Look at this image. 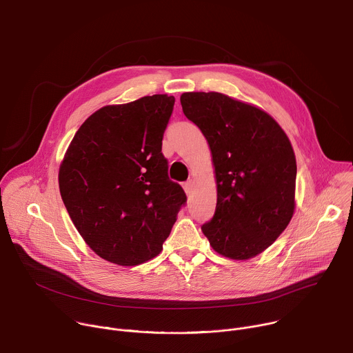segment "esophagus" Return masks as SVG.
<instances>
[{
    "label": "esophagus",
    "instance_id": "1",
    "mask_svg": "<svg viewBox=\"0 0 353 353\" xmlns=\"http://www.w3.org/2000/svg\"><path fill=\"white\" fill-rule=\"evenodd\" d=\"M184 191H185L187 194H190V192L192 191V180H188V181L184 183Z\"/></svg>",
    "mask_w": 353,
    "mask_h": 353
}]
</instances>
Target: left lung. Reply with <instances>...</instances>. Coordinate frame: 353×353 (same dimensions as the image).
<instances>
[{
  "label": "left lung",
  "instance_id": "8db88e82",
  "mask_svg": "<svg viewBox=\"0 0 353 353\" xmlns=\"http://www.w3.org/2000/svg\"><path fill=\"white\" fill-rule=\"evenodd\" d=\"M184 116L207 138L216 174V210L201 229L216 253L248 260L270 247L294 211L296 159L265 112L218 92H187Z\"/></svg>",
  "mask_w": 353,
  "mask_h": 353
}]
</instances>
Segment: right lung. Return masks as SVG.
I'll use <instances>...</instances> for the list:
<instances>
[{
  "instance_id": "add662e5",
  "label": "right lung",
  "mask_w": 353,
  "mask_h": 353,
  "mask_svg": "<svg viewBox=\"0 0 353 353\" xmlns=\"http://www.w3.org/2000/svg\"><path fill=\"white\" fill-rule=\"evenodd\" d=\"M173 106L168 94L105 106L67 149L61 198L79 234L106 261L130 267L157 257L187 203L162 154Z\"/></svg>"
}]
</instances>
